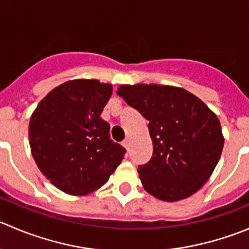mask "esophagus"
<instances>
[{
	"label": "esophagus",
	"mask_w": 249,
	"mask_h": 249,
	"mask_svg": "<svg viewBox=\"0 0 249 249\" xmlns=\"http://www.w3.org/2000/svg\"><path fill=\"white\" fill-rule=\"evenodd\" d=\"M123 146H124L125 148H126V151H129V147H130V142H129V140H125V141L123 142Z\"/></svg>",
	"instance_id": "34e87169"
}]
</instances>
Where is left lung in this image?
I'll list each match as a JSON object with an SVG mask.
<instances>
[{
    "label": "left lung",
    "instance_id": "8db88e82",
    "mask_svg": "<svg viewBox=\"0 0 249 249\" xmlns=\"http://www.w3.org/2000/svg\"><path fill=\"white\" fill-rule=\"evenodd\" d=\"M118 95L149 122L153 156L137 169L143 189L164 202L196 194L223 152L224 135L215 113L194 93L176 86L120 85Z\"/></svg>",
    "mask_w": 249,
    "mask_h": 249
}]
</instances>
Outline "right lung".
<instances>
[{
	"instance_id": "1",
	"label": "right lung",
	"mask_w": 249,
	"mask_h": 249,
	"mask_svg": "<svg viewBox=\"0 0 249 249\" xmlns=\"http://www.w3.org/2000/svg\"><path fill=\"white\" fill-rule=\"evenodd\" d=\"M113 92L110 84L75 79L47 93L29 123L36 165L52 185L71 196L101 189L122 163L125 148L109 139L101 118Z\"/></svg>"
}]
</instances>
